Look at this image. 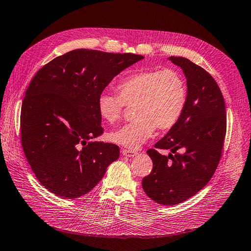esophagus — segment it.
I'll return each mask as SVG.
<instances>
[{
  "label": "esophagus",
  "mask_w": 251,
  "mask_h": 251,
  "mask_svg": "<svg viewBox=\"0 0 251 251\" xmlns=\"http://www.w3.org/2000/svg\"><path fill=\"white\" fill-rule=\"evenodd\" d=\"M122 155L124 157H128V158H132L137 155V152L134 151H129V150H123L122 151Z\"/></svg>",
  "instance_id": "esophagus-1"
}]
</instances>
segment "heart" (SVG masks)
<instances>
[{"label":"heart","mask_w":251,"mask_h":251,"mask_svg":"<svg viewBox=\"0 0 251 251\" xmlns=\"http://www.w3.org/2000/svg\"><path fill=\"white\" fill-rule=\"evenodd\" d=\"M119 94L102 91L98 110L102 120L114 123L125 104L136 102V120L109 133L111 142L138 150L151 138L156 127L170 129L180 119L187 102L188 90L183 76L176 70H147L128 75L118 85Z\"/></svg>","instance_id":"b5f03b06"}]
</instances>
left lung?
<instances>
[{
    "label": "left lung",
    "mask_w": 251,
    "mask_h": 251,
    "mask_svg": "<svg viewBox=\"0 0 251 251\" xmlns=\"http://www.w3.org/2000/svg\"><path fill=\"white\" fill-rule=\"evenodd\" d=\"M187 79V102L180 119L155 144L170 150L162 156L147 151L152 160L151 174L142 187L153 201L174 205L197 194L213 176L222 156L226 134V108L216 81L207 71L184 57H169ZM182 148L181 155L176 153ZM175 153V155L172 153Z\"/></svg>",
    "instance_id": "1"
}]
</instances>
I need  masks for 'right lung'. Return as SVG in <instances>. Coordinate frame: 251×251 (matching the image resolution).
<instances>
[{"label": "right lung", "mask_w": 251, "mask_h": 251, "mask_svg": "<svg viewBox=\"0 0 251 251\" xmlns=\"http://www.w3.org/2000/svg\"><path fill=\"white\" fill-rule=\"evenodd\" d=\"M144 58L74 50L41 68L21 108L23 151L44 188L67 199L87 194L120 157L119 146L93 141L102 133L98 98L113 77Z\"/></svg>", "instance_id": "add662e5"}]
</instances>
